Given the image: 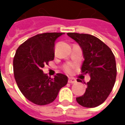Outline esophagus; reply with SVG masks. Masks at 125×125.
Returning <instances> with one entry per match:
<instances>
[{"instance_id":"obj_1","label":"esophagus","mask_w":125,"mask_h":125,"mask_svg":"<svg viewBox=\"0 0 125 125\" xmlns=\"http://www.w3.org/2000/svg\"><path fill=\"white\" fill-rule=\"evenodd\" d=\"M68 83H71V84L76 83V79H74V78L69 77V79H68Z\"/></svg>"}]
</instances>
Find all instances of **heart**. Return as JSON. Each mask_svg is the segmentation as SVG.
I'll return each instance as SVG.
<instances>
[{
    "label": "heart",
    "instance_id": "b5f03b06",
    "mask_svg": "<svg viewBox=\"0 0 125 125\" xmlns=\"http://www.w3.org/2000/svg\"><path fill=\"white\" fill-rule=\"evenodd\" d=\"M74 67H75V66L73 64H64L63 66V67H62V70H63V71L64 72V73H66L67 74H71L72 73H73Z\"/></svg>",
    "mask_w": 125,
    "mask_h": 125
}]
</instances>
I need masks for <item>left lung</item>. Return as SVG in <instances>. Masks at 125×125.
I'll return each instance as SVG.
<instances>
[{
	"label": "left lung",
	"mask_w": 125,
	"mask_h": 125,
	"mask_svg": "<svg viewBox=\"0 0 125 125\" xmlns=\"http://www.w3.org/2000/svg\"><path fill=\"white\" fill-rule=\"evenodd\" d=\"M67 35L83 49L85 60L81 72L91 77L85 94L76 97V101L84 107H96L106 100L115 85L117 74L115 56L108 46L93 35L78 33H68Z\"/></svg>",
	"instance_id": "1"
}]
</instances>
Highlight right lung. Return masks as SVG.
<instances>
[{
  "mask_svg": "<svg viewBox=\"0 0 125 125\" xmlns=\"http://www.w3.org/2000/svg\"><path fill=\"white\" fill-rule=\"evenodd\" d=\"M63 33H44L33 36L17 49L13 58V72L22 94L37 105H46L55 100L60 89L67 85V76L57 73L54 78L42 69L54 60L55 41Z\"/></svg>",
  "mask_w": 125,
  "mask_h": 125,
  "instance_id": "1",
  "label": "right lung"
}]
</instances>
